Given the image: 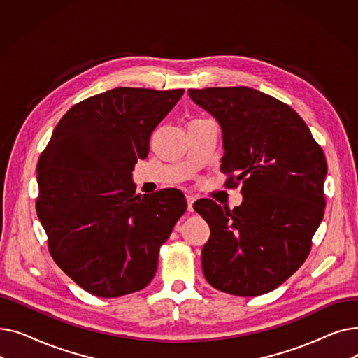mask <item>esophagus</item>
Here are the masks:
<instances>
[{
    "label": "esophagus",
    "mask_w": 358,
    "mask_h": 358,
    "mask_svg": "<svg viewBox=\"0 0 358 358\" xmlns=\"http://www.w3.org/2000/svg\"><path fill=\"white\" fill-rule=\"evenodd\" d=\"M185 199H187V209H189V212H193V203L196 201V197L192 194H187Z\"/></svg>",
    "instance_id": "34e87169"
}]
</instances>
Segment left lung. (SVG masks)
<instances>
[{
    "label": "left lung",
    "mask_w": 358,
    "mask_h": 358,
    "mask_svg": "<svg viewBox=\"0 0 358 358\" xmlns=\"http://www.w3.org/2000/svg\"><path fill=\"white\" fill-rule=\"evenodd\" d=\"M222 129V171L242 184L234 210L209 199L193 208L209 223L201 251L206 280L235 296H259L306 259L325 209L327 159L306 123L287 104L250 87L189 90Z\"/></svg>",
    "instance_id": "8db88e82"
}]
</instances>
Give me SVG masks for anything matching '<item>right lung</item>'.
<instances>
[{
    "mask_svg": "<svg viewBox=\"0 0 358 358\" xmlns=\"http://www.w3.org/2000/svg\"><path fill=\"white\" fill-rule=\"evenodd\" d=\"M182 94L119 87L92 96L66 111L41 155L36 210L50 255L94 296L146 287L159 247L187 209L180 190L136 196L131 180L154 129Z\"/></svg>",
    "mask_w": 358,
    "mask_h": 358,
    "instance_id": "1",
    "label": "right lung"
}]
</instances>
